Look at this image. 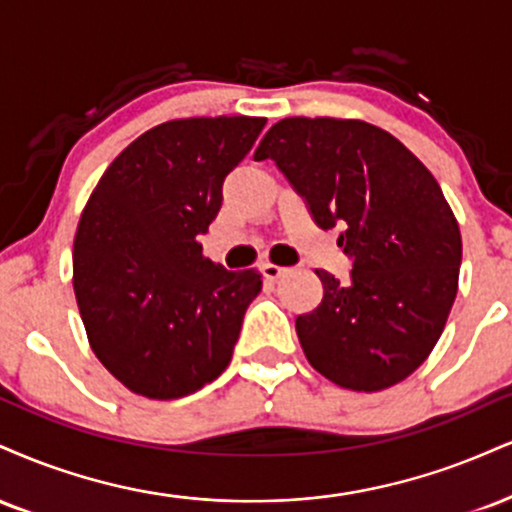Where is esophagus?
I'll list each match as a JSON object with an SVG mask.
<instances>
[{
	"label": "esophagus",
	"instance_id": "34e87169",
	"mask_svg": "<svg viewBox=\"0 0 512 512\" xmlns=\"http://www.w3.org/2000/svg\"><path fill=\"white\" fill-rule=\"evenodd\" d=\"M260 269H262L264 279H269V281H276V279H281V276L288 272L286 267H279V264H272V262H264Z\"/></svg>",
	"mask_w": 512,
	"mask_h": 512
}]
</instances>
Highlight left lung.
Segmentation results:
<instances>
[{
	"label": "left lung",
	"mask_w": 512,
	"mask_h": 512,
	"mask_svg": "<svg viewBox=\"0 0 512 512\" xmlns=\"http://www.w3.org/2000/svg\"><path fill=\"white\" fill-rule=\"evenodd\" d=\"M255 159H274L322 229L341 226L350 281L324 269V298L295 319L310 365L350 391L410 377L439 341L458 293L463 240L432 171L372 123L291 116Z\"/></svg>",
	"instance_id": "obj_1"
}]
</instances>
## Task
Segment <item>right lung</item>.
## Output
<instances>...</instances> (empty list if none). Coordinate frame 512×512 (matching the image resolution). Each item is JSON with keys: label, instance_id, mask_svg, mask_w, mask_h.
Segmentation results:
<instances>
[{"label": "right lung", "instance_id": "1", "mask_svg": "<svg viewBox=\"0 0 512 512\" xmlns=\"http://www.w3.org/2000/svg\"><path fill=\"white\" fill-rule=\"evenodd\" d=\"M262 116L159 123L109 164L80 214L73 291L92 353L126 389L171 400L229 367L255 269L202 255L224 178L255 145Z\"/></svg>", "mask_w": 512, "mask_h": 512}]
</instances>
